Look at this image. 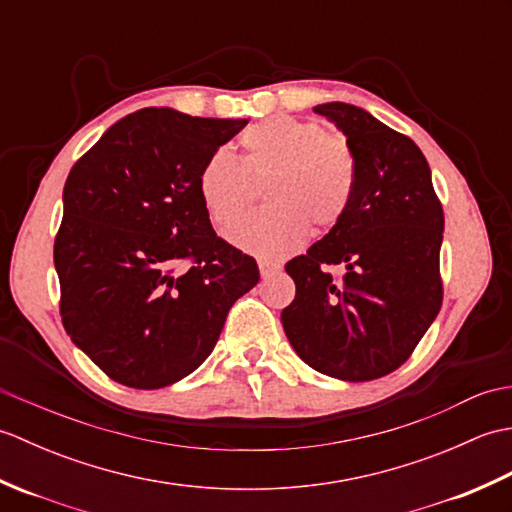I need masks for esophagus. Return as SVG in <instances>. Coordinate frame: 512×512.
Instances as JSON below:
<instances>
[{
	"instance_id": "obj_1",
	"label": "esophagus",
	"mask_w": 512,
	"mask_h": 512,
	"mask_svg": "<svg viewBox=\"0 0 512 512\" xmlns=\"http://www.w3.org/2000/svg\"><path fill=\"white\" fill-rule=\"evenodd\" d=\"M279 270H281L279 264L268 262V259H259V275H262V279H268V277L277 275Z\"/></svg>"
}]
</instances>
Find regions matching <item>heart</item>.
<instances>
[{"instance_id": "heart-1", "label": "heart", "mask_w": 512, "mask_h": 512, "mask_svg": "<svg viewBox=\"0 0 512 512\" xmlns=\"http://www.w3.org/2000/svg\"><path fill=\"white\" fill-rule=\"evenodd\" d=\"M244 158L217 149L204 160L198 193L211 222L226 228L252 199L253 181L269 178L266 212L228 228V242L264 259L299 250L310 235L343 220L356 189V158L347 140L317 123L275 116L242 134Z\"/></svg>"}]
</instances>
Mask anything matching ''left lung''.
I'll return each instance as SVG.
<instances>
[{"instance_id":"8db88e82","label":"left lung","mask_w":512,"mask_h":512,"mask_svg":"<svg viewBox=\"0 0 512 512\" xmlns=\"http://www.w3.org/2000/svg\"><path fill=\"white\" fill-rule=\"evenodd\" d=\"M312 112L352 147L356 189L343 220L286 264L297 295L281 325L303 363L361 383L405 363L438 317L444 213L411 138L350 103ZM328 265H341L344 275L332 280Z\"/></svg>"}]
</instances>
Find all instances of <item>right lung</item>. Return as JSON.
I'll return each instance as SVG.
<instances>
[{"label":"right lung","mask_w":512,"mask_h":512,"mask_svg":"<svg viewBox=\"0 0 512 512\" xmlns=\"http://www.w3.org/2000/svg\"><path fill=\"white\" fill-rule=\"evenodd\" d=\"M246 123L145 107L65 180L54 239L63 328L116 383L160 389L189 376L259 281L255 259L215 235L198 193L204 160Z\"/></svg>","instance_id":"right-lung-1"}]
</instances>
